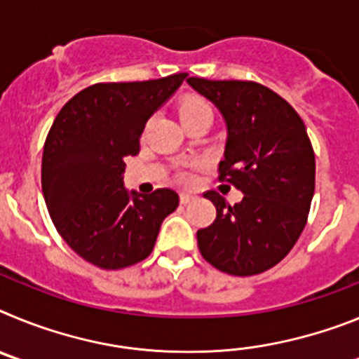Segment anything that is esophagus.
<instances>
[{"label":"esophagus","mask_w":359,"mask_h":359,"mask_svg":"<svg viewBox=\"0 0 359 359\" xmlns=\"http://www.w3.org/2000/svg\"><path fill=\"white\" fill-rule=\"evenodd\" d=\"M194 199V196H190V194H182L180 196V201H182V205H189L190 201Z\"/></svg>","instance_id":"esophagus-1"}]
</instances>
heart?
I'll use <instances>...</instances> for the list:
<instances>
[{"instance_id":"heart-1","label":"heart","mask_w":359,"mask_h":359,"mask_svg":"<svg viewBox=\"0 0 359 359\" xmlns=\"http://www.w3.org/2000/svg\"><path fill=\"white\" fill-rule=\"evenodd\" d=\"M177 113H180V118H182V122L185 123L199 115H212V109H210V106H208L207 100H203L201 97H190L180 104V109H177ZM183 182H189V176H183Z\"/></svg>"}]
</instances>
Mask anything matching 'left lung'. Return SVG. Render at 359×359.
<instances>
[{"label": "left lung", "instance_id": "8db88e82", "mask_svg": "<svg viewBox=\"0 0 359 359\" xmlns=\"http://www.w3.org/2000/svg\"><path fill=\"white\" fill-rule=\"evenodd\" d=\"M190 86L219 107L226 120L219 182L244 194L230 205L215 190L210 226L198 230V248L215 269L233 277L268 271L302 233L315 194V151L306 126L280 95L253 81H207Z\"/></svg>", "mask_w": 359, "mask_h": 359}]
</instances>
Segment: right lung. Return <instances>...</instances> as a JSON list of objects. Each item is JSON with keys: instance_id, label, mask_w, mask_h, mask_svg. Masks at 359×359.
I'll return each mask as SVG.
<instances>
[{"instance_id": "obj_1", "label": "right lung", "mask_w": 359, "mask_h": 359, "mask_svg": "<svg viewBox=\"0 0 359 359\" xmlns=\"http://www.w3.org/2000/svg\"><path fill=\"white\" fill-rule=\"evenodd\" d=\"M185 77L98 82L69 98L53 120L41 167L44 201L59 236L97 268L147 259L163 219L180 205L170 189L129 196L123 158L140 152L145 122Z\"/></svg>"}]
</instances>
